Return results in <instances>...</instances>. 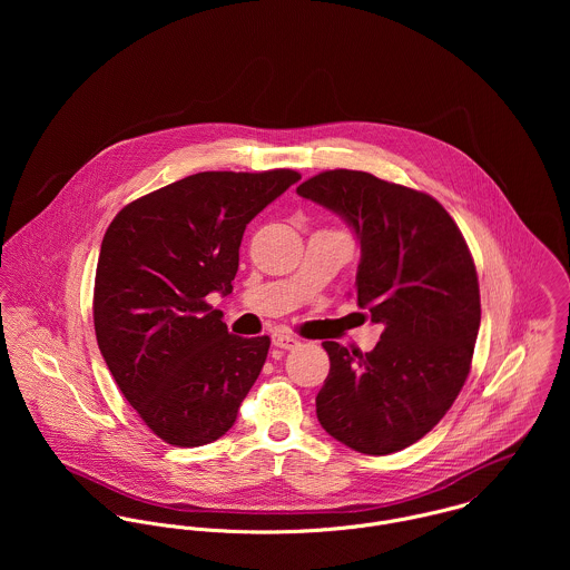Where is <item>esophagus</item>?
Returning <instances> with one entry per match:
<instances>
[{
	"mask_svg": "<svg viewBox=\"0 0 570 570\" xmlns=\"http://www.w3.org/2000/svg\"><path fill=\"white\" fill-rule=\"evenodd\" d=\"M272 342H274V346H278V348H285V351H289V348H296V346L301 344V340H298L296 335L287 333V331H274V333H272Z\"/></svg>",
	"mask_w": 570,
	"mask_h": 570,
	"instance_id": "34e87169",
	"label": "esophagus"
}]
</instances>
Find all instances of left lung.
<instances>
[{
  "label": "left lung",
  "mask_w": 570,
  "mask_h": 570,
  "mask_svg": "<svg viewBox=\"0 0 570 570\" xmlns=\"http://www.w3.org/2000/svg\"><path fill=\"white\" fill-rule=\"evenodd\" d=\"M296 193L353 228L355 301L384 325L371 353L323 342L331 368L318 421L355 452H400L443 419L468 380L481 326L472 254L434 197L371 173L325 170Z\"/></svg>",
  "instance_id": "obj_1"
}]
</instances>
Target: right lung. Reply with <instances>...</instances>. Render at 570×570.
Wrapping results in <instances>:
<instances>
[{"mask_svg":"<svg viewBox=\"0 0 570 570\" xmlns=\"http://www.w3.org/2000/svg\"><path fill=\"white\" fill-rule=\"evenodd\" d=\"M298 179L292 168L195 173L127 204L102 237L98 348L125 400L170 445L224 436L265 364L269 337L228 333L206 296L233 292L245 226Z\"/></svg>","mask_w":570,"mask_h":570,"instance_id":"obj_1","label":"right lung"}]
</instances>
